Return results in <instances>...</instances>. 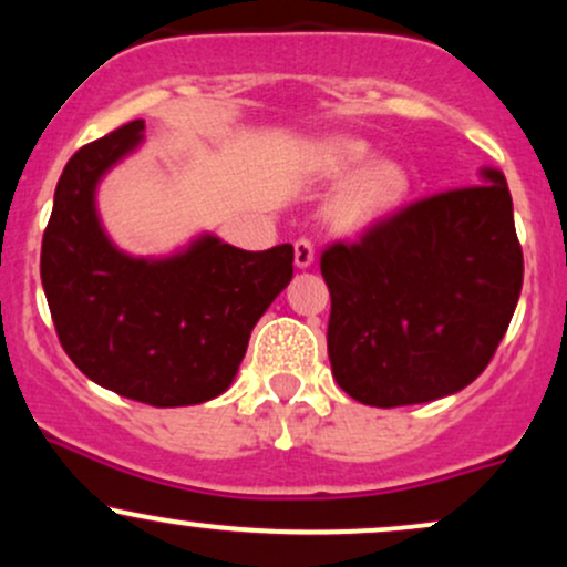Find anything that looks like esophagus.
I'll use <instances>...</instances> for the list:
<instances>
[{
  "instance_id": "1",
  "label": "esophagus",
  "mask_w": 567,
  "mask_h": 567,
  "mask_svg": "<svg viewBox=\"0 0 567 567\" xmlns=\"http://www.w3.org/2000/svg\"><path fill=\"white\" fill-rule=\"evenodd\" d=\"M315 264V243L309 237L296 239V266L298 269H309Z\"/></svg>"
}]
</instances>
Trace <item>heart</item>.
Segmentation results:
<instances>
[{"label":"heart","mask_w":567,"mask_h":567,"mask_svg":"<svg viewBox=\"0 0 567 567\" xmlns=\"http://www.w3.org/2000/svg\"><path fill=\"white\" fill-rule=\"evenodd\" d=\"M370 154L373 152H370L365 141L341 138L324 148V162H328L330 171L351 173L368 165ZM408 184L410 178L405 167L389 159L375 162L336 202V220L341 226H347V229H360V226H365L370 220L383 216L386 210H392L396 202L405 197Z\"/></svg>","instance_id":"heart-1"}]
</instances>
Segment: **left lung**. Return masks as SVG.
Segmentation results:
<instances>
[{
	"label": "left lung",
	"instance_id": "8db88e82",
	"mask_svg": "<svg viewBox=\"0 0 567 567\" xmlns=\"http://www.w3.org/2000/svg\"><path fill=\"white\" fill-rule=\"evenodd\" d=\"M480 178L322 252L330 365L362 405L455 394L496 354L523 290V247L504 173L483 167Z\"/></svg>",
	"mask_w": 567,
	"mask_h": 567
}]
</instances>
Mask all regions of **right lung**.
Segmentation results:
<instances>
[{
    "label": "right lung",
    "mask_w": 567,
    "mask_h": 567,
    "mask_svg": "<svg viewBox=\"0 0 567 567\" xmlns=\"http://www.w3.org/2000/svg\"><path fill=\"white\" fill-rule=\"evenodd\" d=\"M141 141L143 120L127 122L63 167L42 288L63 351L90 381L143 405H199L231 386L252 328L292 279V245L250 252L202 234L167 258L122 252L95 188Z\"/></svg>",
    "instance_id": "obj_1"
}]
</instances>
